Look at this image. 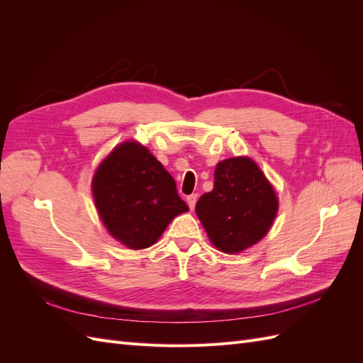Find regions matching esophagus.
I'll list each match as a JSON object with an SVG mask.
<instances>
[{
	"label": "esophagus",
	"mask_w": 363,
	"mask_h": 363,
	"mask_svg": "<svg viewBox=\"0 0 363 363\" xmlns=\"http://www.w3.org/2000/svg\"><path fill=\"white\" fill-rule=\"evenodd\" d=\"M196 200H199V195H196V194H192V195H189V196H188V199H186V201H188V206H189L191 211H194V207H195Z\"/></svg>",
	"instance_id": "esophagus-1"
}]
</instances>
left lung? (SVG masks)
Wrapping results in <instances>:
<instances>
[{
  "label": "left lung",
  "mask_w": 363,
  "mask_h": 363,
  "mask_svg": "<svg viewBox=\"0 0 363 363\" xmlns=\"http://www.w3.org/2000/svg\"><path fill=\"white\" fill-rule=\"evenodd\" d=\"M277 211L272 184L250 157L219 162L213 189L201 195L195 206L211 242L228 255L259 242Z\"/></svg>",
  "instance_id": "8db88e82"
}]
</instances>
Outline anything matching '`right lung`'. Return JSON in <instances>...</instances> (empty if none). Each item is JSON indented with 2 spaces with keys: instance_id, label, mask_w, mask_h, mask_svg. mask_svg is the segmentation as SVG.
<instances>
[{
  "instance_id": "1",
  "label": "right lung",
  "mask_w": 363,
  "mask_h": 363,
  "mask_svg": "<svg viewBox=\"0 0 363 363\" xmlns=\"http://www.w3.org/2000/svg\"><path fill=\"white\" fill-rule=\"evenodd\" d=\"M92 192L108 233L131 250L156 244L172 219L189 211L171 174L133 140L118 145L100 163Z\"/></svg>"
}]
</instances>
